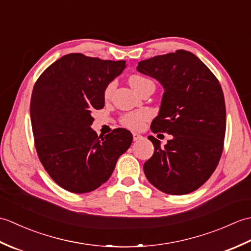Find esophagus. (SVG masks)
<instances>
[{"instance_id":"esophagus-1","label":"esophagus","mask_w":251,"mask_h":251,"mask_svg":"<svg viewBox=\"0 0 251 251\" xmlns=\"http://www.w3.org/2000/svg\"><path fill=\"white\" fill-rule=\"evenodd\" d=\"M132 137H134V140H135V141L140 140V139H142V138H143L141 135L137 134V132H134V134H132Z\"/></svg>"}]
</instances>
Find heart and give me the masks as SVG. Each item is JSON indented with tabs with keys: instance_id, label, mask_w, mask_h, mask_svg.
Here are the masks:
<instances>
[{
	"instance_id": "b5f03b06",
	"label": "heart",
	"mask_w": 251,
	"mask_h": 251,
	"mask_svg": "<svg viewBox=\"0 0 251 251\" xmlns=\"http://www.w3.org/2000/svg\"><path fill=\"white\" fill-rule=\"evenodd\" d=\"M149 81H150V79H148L147 77H143L140 75H131L129 77L130 86L134 88L136 92H138L142 85ZM112 89H113V85L111 84V85H109L108 88L105 89L106 97L111 95ZM147 119H148L147 112L140 111V112H136V113H130V114L125 115L122 119V124L126 127H128V128H130V129H139L143 126V124H145Z\"/></svg>"
}]
</instances>
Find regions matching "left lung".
<instances>
[{"label": "left lung", "mask_w": 251, "mask_h": 251, "mask_svg": "<svg viewBox=\"0 0 251 251\" xmlns=\"http://www.w3.org/2000/svg\"><path fill=\"white\" fill-rule=\"evenodd\" d=\"M137 70L164 88L152 131L173 136L164 147L148 137L154 153L143 165L146 177L164 193H191L209 179L222 154L226 120L221 85L200 58L183 50L142 60Z\"/></svg>", "instance_id": "left-lung-1"}]
</instances>
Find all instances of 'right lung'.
Listing matches in <instances>:
<instances>
[{
  "instance_id": "add662e5",
  "label": "right lung",
  "mask_w": 251,
  "mask_h": 251,
  "mask_svg": "<svg viewBox=\"0 0 251 251\" xmlns=\"http://www.w3.org/2000/svg\"><path fill=\"white\" fill-rule=\"evenodd\" d=\"M125 68V60L68 54L36 81L30 104L36 152L62 189L82 194L99 188L130 147L129 130L98 137L90 127L92 112L103 108L106 87Z\"/></svg>"
}]
</instances>
